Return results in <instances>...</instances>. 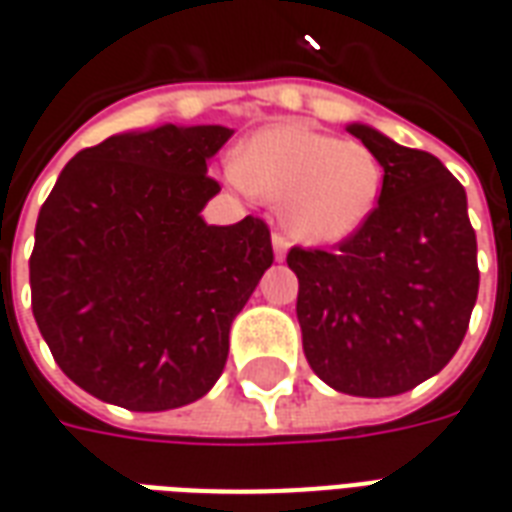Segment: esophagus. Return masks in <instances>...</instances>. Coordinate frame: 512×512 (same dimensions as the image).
<instances>
[{
  "label": "esophagus",
  "instance_id": "1",
  "mask_svg": "<svg viewBox=\"0 0 512 512\" xmlns=\"http://www.w3.org/2000/svg\"><path fill=\"white\" fill-rule=\"evenodd\" d=\"M271 241H274V257H277V260H285V255H288V246H290L288 238H285L282 233H274Z\"/></svg>",
  "mask_w": 512,
  "mask_h": 512
}]
</instances>
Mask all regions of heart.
Instances as JSON below:
<instances>
[{
  "label": "heart",
  "mask_w": 512,
  "mask_h": 512,
  "mask_svg": "<svg viewBox=\"0 0 512 512\" xmlns=\"http://www.w3.org/2000/svg\"><path fill=\"white\" fill-rule=\"evenodd\" d=\"M224 178L233 189L282 205V224L296 241L337 244L376 211L384 167L362 142L288 123L249 136Z\"/></svg>",
  "instance_id": "obj_1"
}]
</instances>
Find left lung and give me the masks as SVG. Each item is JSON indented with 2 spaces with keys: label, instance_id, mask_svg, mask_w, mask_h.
I'll return each instance as SVG.
<instances>
[{
  "label": "left lung",
  "instance_id": "8db88e82",
  "mask_svg": "<svg viewBox=\"0 0 512 512\" xmlns=\"http://www.w3.org/2000/svg\"><path fill=\"white\" fill-rule=\"evenodd\" d=\"M384 167L376 211L351 238L288 252L296 315L315 376L356 397L414 389L469 329L480 271L466 191L439 158L348 126Z\"/></svg>",
  "mask_w": 512,
  "mask_h": 512
}]
</instances>
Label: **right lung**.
Masks as SVG:
<instances>
[{
    "label": "right lung",
    "mask_w": 512,
    "mask_h": 512,
    "mask_svg": "<svg viewBox=\"0 0 512 512\" xmlns=\"http://www.w3.org/2000/svg\"><path fill=\"white\" fill-rule=\"evenodd\" d=\"M224 126L117 134L68 161L29 257L32 312L73 384L128 411L200 400L230 323L274 263L268 224L202 222Z\"/></svg>",
    "instance_id": "right-lung-1"
}]
</instances>
